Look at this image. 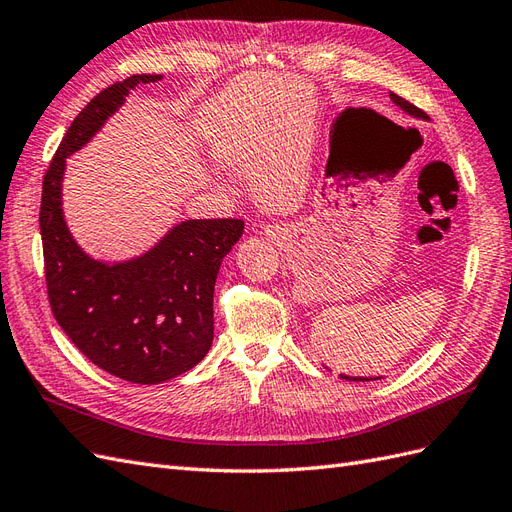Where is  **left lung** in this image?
<instances>
[{
  "label": "left lung",
  "instance_id": "left-lung-1",
  "mask_svg": "<svg viewBox=\"0 0 512 512\" xmlns=\"http://www.w3.org/2000/svg\"><path fill=\"white\" fill-rule=\"evenodd\" d=\"M389 97H391V101L396 103V106H398V108H400L404 114L413 116V119H422V121H428L426 112H422V110H419V108H415L413 103H409V101H406V99L398 97L396 93H391ZM339 378H346V381H361V383H368V381H381V376H378V378H368V376H346V374H339Z\"/></svg>",
  "mask_w": 512,
  "mask_h": 512
}]
</instances>
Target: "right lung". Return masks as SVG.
<instances>
[{
	"label": "right lung",
	"instance_id": "1",
	"mask_svg": "<svg viewBox=\"0 0 512 512\" xmlns=\"http://www.w3.org/2000/svg\"><path fill=\"white\" fill-rule=\"evenodd\" d=\"M131 75L75 116L43 179L41 238L49 305L62 331L97 368L138 385L192 370L214 342V285L222 259L242 238L235 218L183 220L149 251L125 261L90 257L62 212L67 157L97 136L138 84Z\"/></svg>",
	"mask_w": 512,
	"mask_h": 512
}]
</instances>
